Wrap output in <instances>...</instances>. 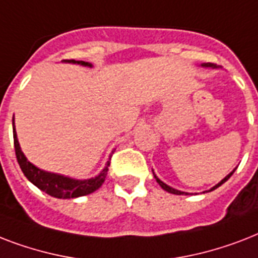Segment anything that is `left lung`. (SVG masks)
Instances as JSON below:
<instances>
[{
  "mask_svg": "<svg viewBox=\"0 0 258 258\" xmlns=\"http://www.w3.org/2000/svg\"><path fill=\"white\" fill-rule=\"evenodd\" d=\"M201 67H204V68H218V67L217 66H214V64H212V62H204V64H201ZM236 171V169L233 170L232 172H230V174H228V175L225 176L224 179L221 180V182H218V183L216 184V186H213L212 188H210V190H206V191H204V192H209V191H213V190H216L217 187H220L221 184L222 183H225V182H226V180L229 179V178H230V176L233 175V172ZM153 174H154V171H153ZM154 178H155V179H157V182H158V184H159V186H161L162 188H163V190H166V191L167 192H171V194H176V196H188V192H184V191H180V190H176V188H172V187H170L169 184H166L165 182H162L161 179H159V178H158L157 175H155V174H154Z\"/></svg>",
  "mask_w": 258,
  "mask_h": 258,
  "instance_id": "left-lung-1",
  "label": "left lung"
}]
</instances>
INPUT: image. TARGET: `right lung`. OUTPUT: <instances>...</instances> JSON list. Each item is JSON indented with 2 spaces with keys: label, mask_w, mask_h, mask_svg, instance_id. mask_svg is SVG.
<instances>
[{
  "label": "right lung",
  "mask_w": 258,
  "mask_h": 258,
  "mask_svg": "<svg viewBox=\"0 0 258 258\" xmlns=\"http://www.w3.org/2000/svg\"><path fill=\"white\" fill-rule=\"evenodd\" d=\"M64 62H71V64H79V66L88 67L92 68V64L87 61H76V60H62ZM13 138H14V150H16V157L20 167H21L24 175L32 182V183L42 190L46 194L54 198H60V200H71V198H78V197L88 196L91 192L96 191L97 188L100 187L101 184L104 183L107 171H108L109 161L111 157L105 163L104 169L101 170L100 174L89 179H75L71 176L61 175V174H56V172H49L45 170L38 169L37 166L30 163L24 153L21 151L20 143L17 139V133H16V127H14V116H13Z\"/></svg>",
  "instance_id": "add662e5"
}]
</instances>
